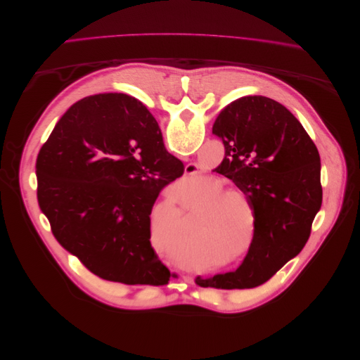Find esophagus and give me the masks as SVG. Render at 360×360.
<instances>
[{
    "instance_id": "34e87169",
    "label": "esophagus",
    "mask_w": 360,
    "mask_h": 360,
    "mask_svg": "<svg viewBox=\"0 0 360 360\" xmlns=\"http://www.w3.org/2000/svg\"><path fill=\"white\" fill-rule=\"evenodd\" d=\"M184 174L186 176H193L195 174V165L193 164H187L184 168Z\"/></svg>"
}]
</instances>
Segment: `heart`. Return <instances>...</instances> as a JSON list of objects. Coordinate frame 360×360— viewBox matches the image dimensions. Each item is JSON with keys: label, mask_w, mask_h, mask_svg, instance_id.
<instances>
[{"label": "heart", "mask_w": 360, "mask_h": 360, "mask_svg": "<svg viewBox=\"0 0 360 360\" xmlns=\"http://www.w3.org/2000/svg\"><path fill=\"white\" fill-rule=\"evenodd\" d=\"M219 185H222V180L218 177L207 179V184H205V189L208 191V193L200 198V207H207L205 214H207L208 219L218 227H226L234 224V222L243 221V208L233 198L245 200V193L237 189L236 186L219 188Z\"/></svg>", "instance_id": "1"}]
</instances>
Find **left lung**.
I'll return each mask as SVG.
<instances>
[{
	"instance_id": "8db88e82",
	"label": "left lung",
	"mask_w": 360,
	"mask_h": 360,
	"mask_svg": "<svg viewBox=\"0 0 360 360\" xmlns=\"http://www.w3.org/2000/svg\"><path fill=\"white\" fill-rule=\"evenodd\" d=\"M212 133L226 157L215 168L246 196L255 217L253 240L234 272L196 278L200 287L252 288L300 253L322 205L321 158L299 120L266 96L233 101Z\"/></svg>"
}]
</instances>
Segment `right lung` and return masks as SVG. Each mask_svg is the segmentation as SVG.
I'll return each instance as SVG.
<instances>
[{
  "instance_id": "right-lung-1",
  "label": "right lung",
  "mask_w": 360,
  "mask_h": 360,
  "mask_svg": "<svg viewBox=\"0 0 360 360\" xmlns=\"http://www.w3.org/2000/svg\"><path fill=\"white\" fill-rule=\"evenodd\" d=\"M183 169L141 101L98 94L68 108L41 148L38 203L57 242L99 278L165 285L149 215Z\"/></svg>"
}]
</instances>
